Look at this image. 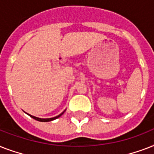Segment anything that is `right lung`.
Here are the masks:
<instances>
[{
  "label": "right lung",
  "mask_w": 154,
  "mask_h": 154,
  "mask_svg": "<svg viewBox=\"0 0 154 154\" xmlns=\"http://www.w3.org/2000/svg\"><path fill=\"white\" fill-rule=\"evenodd\" d=\"M65 112V110L64 111V112H62L60 114H59L58 116H57V117H51V118H39V117H34V116H32V115L30 114H28L29 116H30V117H32V118H33V119L37 120V121H38V122H51V121H53V120L57 119V118H58V117H60L61 115L64 113V112Z\"/></svg>",
  "instance_id": "obj_1"
}]
</instances>
